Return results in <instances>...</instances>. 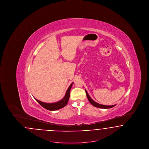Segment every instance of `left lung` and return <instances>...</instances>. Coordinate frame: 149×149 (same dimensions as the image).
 I'll use <instances>...</instances> for the list:
<instances>
[{"instance_id":"1","label":"left lung","mask_w":149,"mask_h":149,"mask_svg":"<svg viewBox=\"0 0 149 149\" xmlns=\"http://www.w3.org/2000/svg\"><path fill=\"white\" fill-rule=\"evenodd\" d=\"M85 92H86V97L88 98V99L89 100V102L92 104L93 106L96 107H98V108H104V109H108V108H112L113 107L116 106L115 105H113V106H106V105H103V104H99L95 102H94L93 100L91 97L89 96V95L88 94V93L87 92V91L85 90Z\"/></svg>"}]
</instances>
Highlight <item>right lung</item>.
<instances>
[{
    "instance_id": "obj_1",
    "label": "right lung",
    "mask_w": 149,
    "mask_h": 149,
    "mask_svg": "<svg viewBox=\"0 0 149 149\" xmlns=\"http://www.w3.org/2000/svg\"><path fill=\"white\" fill-rule=\"evenodd\" d=\"M73 84V83H72L71 85L69 86V87L68 88V89H67L66 94L64 96V98L61 100H60L58 102H57L55 103H44L40 100H38L37 99H35L36 101L43 108H45V109L49 110V111H56L62 108H63L65 106L69 99L70 97V89H71V86Z\"/></svg>"
}]
</instances>
